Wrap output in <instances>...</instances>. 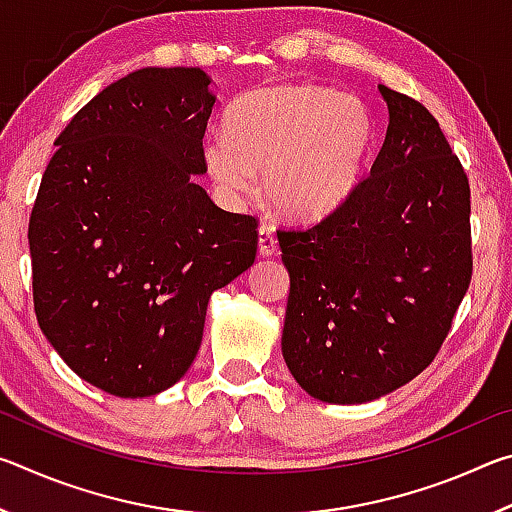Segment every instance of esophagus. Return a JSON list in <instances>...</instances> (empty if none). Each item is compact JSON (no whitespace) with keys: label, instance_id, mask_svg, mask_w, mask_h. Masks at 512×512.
Returning <instances> with one entry per match:
<instances>
[{"label":"esophagus","instance_id":"34e87169","mask_svg":"<svg viewBox=\"0 0 512 512\" xmlns=\"http://www.w3.org/2000/svg\"><path fill=\"white\" fill-rule=\"evenodd\" d=\"M277 253V237L273 228H268V225H262L259 228V255L262 257H271Z\"/></svg>","mask_w":512,"mask_h":512}]
</instances>
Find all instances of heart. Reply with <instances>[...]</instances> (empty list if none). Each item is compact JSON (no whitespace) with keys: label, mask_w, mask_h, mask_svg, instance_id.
Listing matches in <instances>:
<instances>
[{"label":"heart","mask_w":512,"mask_h":512,"mask_svg":"<svg viewBox=\"0 0 512 512\" xmlns=\"http://www.w3.org/2000/svg\"><path fill=\"white\" fill-rule=\"evenodd\" d=\"M203 162L228 196L253 194L257 171L277 212L298 221L332 214L354 194L375 144V117L354 94L325 85H277L237 99Z\"/></svg>","instance_id":"b5f03b06"}]
</instances>
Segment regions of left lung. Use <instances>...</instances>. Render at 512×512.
Masks as SVG:
<instances>
[{
  "label": "left lung",
  "instance_id": "left-lung-1",
  "mask_svg": "<svg viewBox=\"0 0 512 512\" xmlns=\"http://www.w3.org/2000/svg\"><path fill=\"white\" fill-rule=\"evenodd\" d=\"M388 131L339 210L277 230L291 291L284 361L320 402L395 391L436 359L472 280L470 183L436 117L379 85Z\"/></svg>",
  "mask_w": 512,
  "mask_h": 512
}]
</instances>
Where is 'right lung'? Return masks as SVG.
<instances>
[{"label": "right lung", "instance_id": "right-lung-1", "mask_svg": "<svg viewBox=\"0 0 512 512\" xmlns=\"http://www.w3.org/2000/svg\"><path fill=\"white\" fill-rule=\"evenodd\" d=\"M214 101L203 69H137L76 112L42 176L29 219L38 325L110 395L176 384L210 296L255 262V216L194 183Z\"/></svg>", "mask_w": 512, "mask_h": 512}]
</instances>
